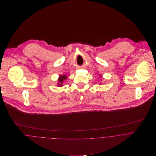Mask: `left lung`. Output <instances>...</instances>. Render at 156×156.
<instances>
[{"instance_id": "obj_1", "label": "left lung", "mask_w": 156, "mask_h": 156, "mask_svg": "<svg viewBox=\"0 0 156 156\" xmlns=\"http://www.w3.org/2000/svg\"><path fill=\"white\" fill-rule=\"evenodd\" d=\"M100 77H102V75H100ZM100 85H101V83H100Z\"/></svg>"}]
</instances>
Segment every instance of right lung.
I'll return each instance as SVG.
<instances>
[{
	"label": "right lung",
	"mask_w": 156,
	"mask_h": 156,
	"mask_svg": "<svg viewBox=\"0 0 156 156\" xmlns=\"http://www.w3.org/2000/svg\"><path fill=\"white\" fill-rule=\"evenodd\" d=\"M67 76L64 74V75H60L59 76V78H58V87H63V83H64V80H66L67 79Z\"/></svg>",
	"instance_id": "right-lung-1"
}]
</instances>
